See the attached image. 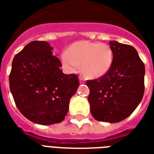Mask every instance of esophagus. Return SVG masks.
I'll return each instance as SVG.
<instances>
[{
    "label": "esophagus",
    "instance_id": "1",
    "mask_svg": "<svg viewBox=\"0 0 154 154\" xmlns=\"http://www.w3.org/2000/svg\"><path fill=\"white\" fill-rule=\"evenodd\" d=\"M79 81H80V83H84L85 82V80L82 77H79Z\"/></svg>",
    "mask_w": 154,
    "mask_h": 154
}]
</instances>
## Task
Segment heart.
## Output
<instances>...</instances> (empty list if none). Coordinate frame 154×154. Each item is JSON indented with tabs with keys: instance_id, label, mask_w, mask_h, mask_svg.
Returning a JSON list of instances; mask_svg holds the SVG:
<instances>
[{
	"instance_id": "b5f03b06",
	"label": "heart",
	"mask_w": 154,
	"mask_h": 154,
	"mask_svg": "<svg viewBox=\"0 0 154 154\" xmlns=\"http://www.w3.org/2000/svg\"><path fill=\"white\" fill-rule=\"evenodd\" d=\"M63 66L75 72L81 65L82 72L88 78H100L109 72L113 61L112 48L106 43L80 41L69 46L61 55Z\"/></svg>"
}]
</instances>
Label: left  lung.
<instances>
[{
  "label": "left lung",
  "instance_id": "obj_1",
  "mask_svg": "<svg viewBox=\"0 0 154 154\" xmlns=\"http://www.w3.org/2000/svg\"><path fill=\"white\" fill-rule=\"evenodd\" d=\"M113 61L109 72L86 81L88 100L95 120L114 123L128 118L142 100L144 64L133 46L109 42Z\"/></svg>",
  "mask_w": 154,
  "mask_h": 154
}]
</instances>
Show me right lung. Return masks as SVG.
<instances>
[{"instance_id": "obj_1", "label": "right lung", "mask_w": 154, "mask_h": 154, "mask_svg": "<svg viewBox=\"0 0 154 154\" xmlns=\"http://www.w3.org/2000/svg\"><path fill=\"white\" fill-rule=\"evenodd\" d=\"M48 42L34 41L14 56L9 76L10 91L17 108L34 123L61 122L77 91V74H64L59 58Z\"/></svg>"}]
</instances>
